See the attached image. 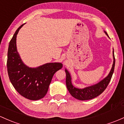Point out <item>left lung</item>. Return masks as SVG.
<instances>
[{
	"label": "left lung",
	"instance_id": "left-lung-1",
	"mask_svg": "<svg viewBox=\"0 0 124 124\" xmlns=\"http://www.w3.org/2000/svg\"><path fill=\"white\" fill-rule=\"evenodd\" d=\"M106 35H108V34L106 32H105ZM113 57H114V63H113L112 69L109 73L105 78L102 81L98 83L96 85L91 86L89 87L84 88V89H78V88H75L73 86L71 83V78H70V74L66 69H65V72H66V87L68 88V90L69 91L70 95L74 97L77 100L81 101L89 100L93 99L96 96H99L101 94L105 91V89L108 86L109 83L112 78V74L114 71V68H115V56H114V52L113 51Z\"/></svg>",
	"mask_w": 124,
	"mask_h": 124
}]
</instances>
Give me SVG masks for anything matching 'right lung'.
<instances>
[{
	"mask_svg": "<svg viewBox=\"0 0 124 124\" xmlns=\"http://www.w3.org/2000/svg\"><path fill=\"white\" fill-rule=\"evenodd\" d=\"M23 24L18 28L9 42L7 68L9 79L19 94L30 100H39L48 91L53 76L62 69L61 63H48L31 68L22 61L16 49V36Z\"/></svg>",
	"mask_w": 124,
	"mask_h": 124,
	"instance_id": "add662e5",
	"label": "right lung"
}]
</instances>
